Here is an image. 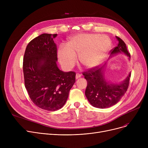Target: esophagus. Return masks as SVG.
I'll return each instance as SVG.
<instances>
[{"label": "esophagus", "mask_w": 148, "mask_h": 148, "mask_svg": "<svg viewBox=\"0 0 148 148\" xmlns=\"http://www.w3.org/2000/svg\"><path fill=\"white\" fill-rule=\"evenodd\" d=\"M81 77V74H79V73H77L75 75V79H78L79 78H80Z\"/></svg>", "instance_id": "esophagus-1"}]
</instances>
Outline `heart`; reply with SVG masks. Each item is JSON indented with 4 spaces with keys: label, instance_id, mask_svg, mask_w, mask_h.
I'll return each instance as SVG.
<instances>
[{
    "label": "heart",
    "instance_id": "1",
    "mask_svg": "<svg viewBox=\"0 0 148 148\" xmlns=\"http://www.w3.org/2000/svg\"><path fill=\"white\" fill-rule=\"evenodd\" d=\"M111 45L106 35L80 34L72 37L66 46H61L58 53L61 65L66 69L73 67L79 55L80 64L86 68H94L105 58Z\"/></svg>",
    "mask_w": 148,
    "mask_h": 148
}]
</instances>
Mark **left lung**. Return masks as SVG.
<instances>
[{"instance_id": "obj_1", "label": "left lung", "mask_w": 148, "mask_h": 148, "mask_svg": "<svg viewBox=\"0 0 148 148\" xmlns=\"http://www.w3.org/2000/svg\"><path fill=\"white\" fill-rule=\"evenodd\" d=\"M118 41V45L111 50L110 56L123 53L130 58L125 43L121 39L116 36ZM105 65L101 68H92L83 74L87 80L88 85L85 95L90 104L95 107L106 108L117 104L127 92L129 86L131 73L126 79L119 83L108 82L104 77Z\"/></svg>"}]
</instances>
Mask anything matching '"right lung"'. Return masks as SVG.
I'll return each mask as SVG.
<instances>
[{"label": "right lung", "mask_w": 148, "mask_h": 148, "mask_svg": "<svg viewBox=\"0 0 148 148\" xmlns=\"http://www.w3.org/2000/svg\"><path fill=\"white\" fill-rule=\"evenodd\" d=\"M57 34H43L26 47L23 58L25 88L30 98L38 107L58 110L65 104L75 82V73L64 72L58 67Z\"/></svg>", "instance_id": "right-lung-1"}]
</instances>
